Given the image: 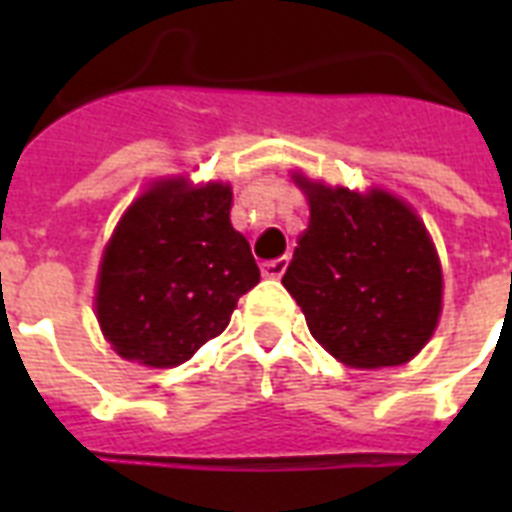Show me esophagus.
<instances>
[{"mask_svg": "<svg viewBox=\"0 0 512 512\" xmlns=\"http://www.w3.org/2000/svg\"><path fill=\"white\" fill-rule=\"evenodd\" d=\"M289 257H279V260H268V263L260 265V271H263L265 279H281L284 271H287Z\"/></svg>", "mask_w": 512, "mask_h": 512, "instance_id": "34e87169", "label": "esophagus"}]
</instances>
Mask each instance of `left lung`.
I'll list each match as a JSON object with an SVG mask.
<instances>
[{
    "label": "left lung",
    "instance_id": "8db88e82",
    "mask_svg": "<svg viewBox=\"0 0 512 512\" xmlns=\"http://www.w3.org/2000/svg\"><path fill=\"white\" fill-rule=\"evenodd\" d=\"M311 204L281 284L311 335L356 369L409 361L441 313V263L425 225L385 191L350 193L297 175Z\"/></svg>",
    "mask_w": 512,
    "mask_h": 512
}]
</instances>
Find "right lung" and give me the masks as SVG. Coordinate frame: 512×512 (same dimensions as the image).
Instances as JSON below:
<instances>
[{"instance_id": "1", "label": "right lung", "mask_w": 512, "mask_h": 512, "mask_svg": "<svg viewBox=\"0 0 512 512\" xmlns=\"http://www.w3.org/2000/svg\"><path fill=\"white\" fill-rule=\"evenodd\" d=\"M231 188L167 180L116 225L98 276L100 329L119 356L177 366L228 327L260 281L247 239L231 225Z\"/></svg>"}]
</instances>
